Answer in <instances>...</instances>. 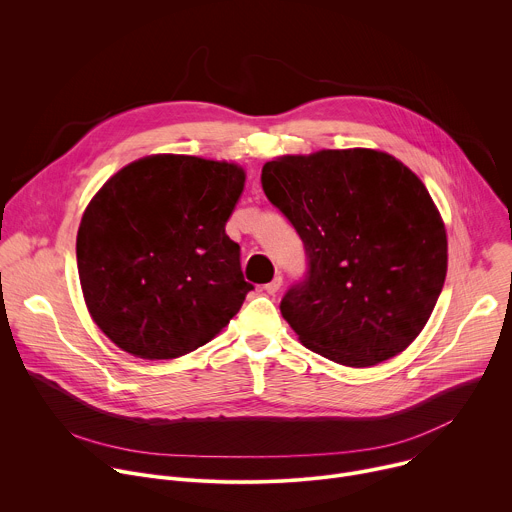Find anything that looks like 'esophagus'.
<instances>
[{"label":"esophagus","instance_id":"esophagus-1","mask_svg":"<svg viewBox=\"0 0 512 512\" xmlns=\"http://www.w3.org/2000/svg\"><path fill=\"white\" fill-rule=\"evenodd\" d=\"M281 283H283V277L281 275H275L267 285H265V291H267V294H271V296H275L277 294V291L281 289Z\"/></svg>","mask_w":512,"mask_h":512}]
</instances>
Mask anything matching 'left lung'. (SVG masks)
I'll return each mask as SVG.
<instances>
[{"mask_svg": "<svg viewBox=\"0 0 512 512\" xmlns=\"http://www.w3.org/2000/svg\"><path fill=\"white\" fill-rule=\"evenodd\" d=\"M261 182L310 259V277L279 306L300 342L352 369L403 352L448 273L446 225L425 184L369 148L279 156Z\"/></svg>", "mask_w": 512, "mask_h": 512, "instance_id": "obj_1", "label": "left lung"}]
</instances>
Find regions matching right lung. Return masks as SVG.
I'll return each mask as SVG.
<instances>
[{
	"mask_svg": "<svg viewBox=\"0 0 512 512\" xmlns=\"http://www.w3.org/2000/svg\"><path fill=\"white\" fill-rule=\"evenodd\" d=\"M245 170L184 154L139 158L87 204L77 265L93 322L121 350L170 360L210 342L253 289L225 233Z\"/></svg>",
	"mask_w": 512,
	"mask_h": 512,
	"instance_id": "1",
	"label": "right lung"
}]
</instances>
